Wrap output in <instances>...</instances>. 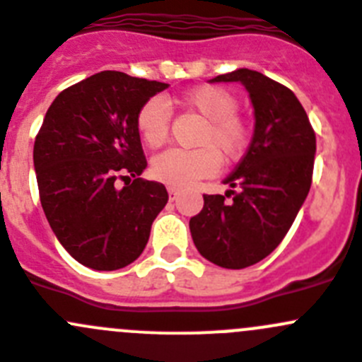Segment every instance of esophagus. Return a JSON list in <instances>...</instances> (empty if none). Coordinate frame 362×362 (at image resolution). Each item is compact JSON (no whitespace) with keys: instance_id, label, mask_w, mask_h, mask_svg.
<instances>
[{"instance_id":"obj_1","label":"esophagus","mask_w":362,"mask_h":362,"mask_svg":"<svg viewBox=\"0 0 362 362\" xmlns=\"http://www.w3.org/2000/svg\"><path fill=\"white\" fill-rule=\"evenodd\" d=\"M168 197H170V201H175L179 197V188L168 187Z\"/></svg>"}]
</instances>
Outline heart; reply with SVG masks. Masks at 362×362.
<instances>
[{"label": "heart", "instance_id": "1", "mask_svg": "<svg viewBox=\"0 0 362 362\" xmlns=\"http://www.w3.org/2000/svg\"><path fill=\"white\" fill-rule=\"evenodd\" d=\"M183 103L206 119L199 149H168L153 160L151 170L161 183L183 188L216 172L220 161L240 160L249 144V126L238 115L235 94L215 85H202L183 98ZM136 129L149 147H161L170 132V106L160 98L144 103L136 113Z\"/></svg>", "mask_w": 362, "mask_h": 362}]
</instances>
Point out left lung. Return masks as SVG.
I'll list each match as a JSON object with an SVG mask.
<instances>
[{
	"label": "left lung",
	"instance_id": "left-lung-1",
	"mask_svg": "<svg viewBox=\"0 0 362 362\" xmlns=\"http://www.w3.org/2000/svg\"><path fill=\"white\" fill-rule=\"evenodd\" d=\"M211 81L245 85L256 127L245 156L223 181L230 190L204 195L190 233L206 259L240 270L274 252L290 230L311 188L316 135L297 95L268 76L236 69Z\"/></svg>",
	"mask_w": 362,
	"mask_h": 362
}]
</instances>
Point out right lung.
<instances>
[{"label": "right lung", "instance_id": "add662e5", "mask_svg": "<svg viewBox=\"0 0 362 362\" xmlns=\"http://www.w3.org/2000/svg\"><path fill=\"white\" fill-rule=\"evenodd\" d=\"M168 85L103 71L62 90L35 136L40 204L78 263L117 270L136 259L168 194L147 167L136 113ZM124 187L119 188V183Z\"/></svg>", "mask_w": 362, "mask_h": 362}]
</instances>
